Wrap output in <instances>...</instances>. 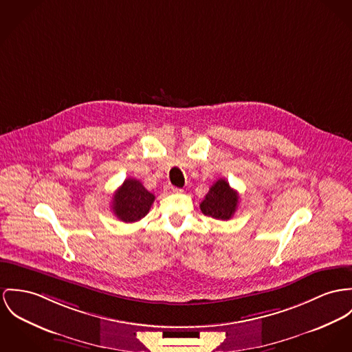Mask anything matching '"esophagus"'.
I'll use <instances>...</instances> for the list:
<instances>
[{
    "instance_id": "obj_1",
    "label": "esophagus",
    "mask_w": 352,
    "mask_h": 352,
    "mask_svg": "<svg viewBox=\"0 0 352 352\" xmlns=\"http://www.w3.org/2000/svg\"><path fill=\"white\" fill-rule=\"evenodd\" d=\"M166 191L167 192H179L181 191V189H178V188H174V186H166Z\"/></svg>"
}]
</instances>
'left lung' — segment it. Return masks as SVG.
I'll return each instance as SVG.
<instances>
[{
	"label": "left lung",
	"instance_id": "left-lung-1",
	"mask_svg": "<svg viewBox=\"0 0 352 352\" xmlns=\"http://www.w3.org/2000/svg\"><path fill=\"white\" fill-rule=\"evenodd\" d=\"M239 192L229 186L228 181L221 178L209 189L199 208L205 216L228 221L234 216L239 208Z\"/></svg>",
	"mask_w": 352,
	"mask_h": 352
}]
</instances>
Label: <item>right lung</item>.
Instances as JSON below:
<instances>
[{
    "mask_svg": "<svg viewBox=\"0 0 352 352\" xmlns=\"http://www.w3.org/2000/svg\"><path fill=\"white\" fill-rule=\"evenodd\" d=\"M155 199L142 182L127 178L123 185L115 191L112 198V212L123 222H136L146 216Z\"/></svg>",
    "mask_w": 352,
    "mask_h": 352,
    "instance_id": "obj_1",
    "label": "right lung"
}]
</instances>
